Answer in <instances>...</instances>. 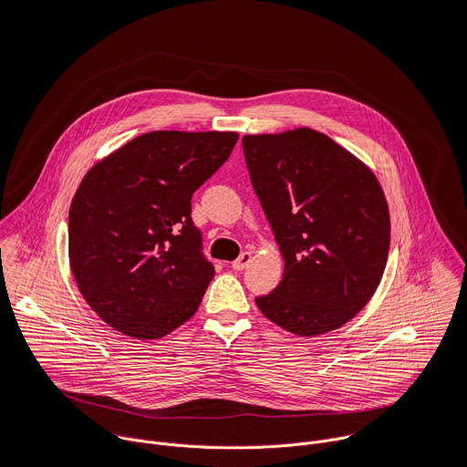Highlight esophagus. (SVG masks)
I'll return each instance as SVG.
<instances>
[{"instance_id": "esophagus-1", "label": "esophagus", "mask_w": 467, "mask_h": 467, "mask_svg": "<svg viewBox=\"0 0 467 467\" xmlns=\"http://www.w3.org/2000/svg\"><path fill=\"white\" fill-rule=\"evenodd\" d=\"M251 260H253V253L251 251H245V253H242L234 262H233V270H236V272H242V270H245L247 265L251 264Z\"/></svg>"}]
</instances>
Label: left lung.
<instances>
[{
	"instance_id": "1",
	"label": "left lung",
	"mask_w": 467,
	"mask_h": 467,
	"mask_svg": "<svg viewBox=\"0 0 467 467\" xmlns=\"http://www.w3.org/2000/svg\"><path fill=\"white\" fill-rule=\"evenodd\" d=\"M253 188L285 260L258 310L296 337L353 319L380 285L389 211L371 168L319 130L242 139Z\"/></svg>"
}]
</instances>
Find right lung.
Wrapping results in <instances>:
<instances>
[{
  "label": "right lung",
  "instance_id": "1",
  "mask_svg": "<svg viewBox=\"0 0 467 467\" xmlns=\"http://www.w3.org/2000/svg\"><path fill=\"white\" fill-rule=\"evenodd\" d=\"M236 140L234 130H151L83 177L68 218L70 268L121 335L157 340L197 312L216 272L199 253L190 199Z\"/></svg>",
  "mask_w": 467,
  "mask_h": 467
}]
</instances>
